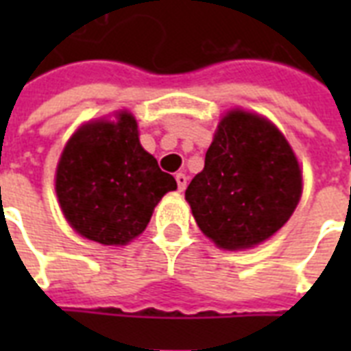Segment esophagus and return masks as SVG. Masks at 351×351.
I'll return each instance as SVG.
<instances>
[{
	"instance_id": "obj_1",
	"label": "esophagus",
	"mask_w": 351,
	"mask_h": 351,
	"mask_svg": "<svg viewBox=\"0 0 351 351\" xmlns=\"http://www.w3.org/2000/svg\"><path fill=\"white\" fill-rule=\"evenodd\" d=\"M175 178H176V184H178V189H180V191H184L187 186V176L184 175V173H176Z\"/></svg>"
}]
</instances>
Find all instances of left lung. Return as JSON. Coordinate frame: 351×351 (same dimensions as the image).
Here are the masks:
<instances>
[{"label": "left lung", "instance_id": "left-lung-1", "mask_svg": "<svg viewBox=\"0 0 351 351\" xmlns=\"http://www.w3.org/2000/svg\"><path fill=\"white\" fill-rule=\"evenodd\" d=\"M300 193L302 173L282 132L266 118L231 111L219 123L186 200L215 244L244 250L288 222Z\"/></svg>", "mask_w": 351, "mask_h": 351}]
</instances>
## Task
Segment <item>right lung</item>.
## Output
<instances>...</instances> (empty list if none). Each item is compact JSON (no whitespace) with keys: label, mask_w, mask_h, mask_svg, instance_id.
<instances>
[{"label":"right lung","mask_w":351,"mask_h":351,"mask_svg":"<svg viewBox=\"0 0 351 351\" xmlns=\"http://www.w3.org/2000/svg\"><path fill=\"white\" fill-rule=\"evenodd\" d=\"M176 180L138 140L136 120L90 121L65 145L56 195L65 219L82 237L123 245L147 228L154 206Z\"/></svg>","instance_id":"right-lung-1"}]
</instances>
